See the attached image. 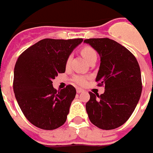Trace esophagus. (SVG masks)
<instances>
[{
	"label": "esophagus",
	"mask_w": 153,
	"mask_h": 153,
	"mask_svg": "<svg viewBox=\"0 0 153 153\" xmlns=\"http://www.w3.org/2000/svg\"><path fill=\"white\" fill-rule=\"evenodd\" d=\"M83 92H84V90H83V89L76 88V93H83Z\"/></svg>",
	"instance_id": "1"
}]
</instances>
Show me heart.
Here are the masks:
<instances>
[{"label": "heart", "instance_id": "b5f03b06", "mask_svg": "<svg viewBox=\"0 0 153 153\" xmlns=\"http://www.w3.org/2000/svg\"><path fill=\"white\" fill-rule=\"evenodd\" d=\"M81 54L83 55V57H84L88 62H90L92 59H93V58L97 57V53L95 52V51H94L91 47H88V46L82 48V50H81ZM69 62H70V58L67 59V64H68ZM86 79H87V77H86V76L81 75L75 76L74 77V82H75L76 84L80 85V86H83V85H84L85 83H86Z\"/></svg>", "mask_w": 153, "mask_h": 153}]
</instances>
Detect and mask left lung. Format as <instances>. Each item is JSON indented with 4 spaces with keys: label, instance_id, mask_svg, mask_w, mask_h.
<instances>
[{
    "label": "left lung",
    "instance_id": "left-lung-1",
    "mask_svg": "<svg viewBox=\"0 0 153 153\" xmlns=\"http://www.w3.org/2000/svg\"><path fill=\"white\" fill-rule=\"evenodd\" d=\"M100 57L96 81L105 85L99 96L90 92L86 109L90 122L100 129L118 128L129 120L142 93L141 72L132 53L109 38L86 39Z\"/></svg>",
    "mask_w": 153,
    "mask_h": 153
}]
</instances>
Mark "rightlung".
<instances>
[{
	"label": "right lung",
	"mask_w": 153,
	"mask_h": 153,
	"mask_svg": "<svg viewBox=\"0 0 153 153\" xmlns=\"http://www.w3.org/2000/svg\"><path fill=\"white\" fill-rule=\"evenodd\" d=\"M83 39H44L20 55L13 71V92L21 111L35 126L52 130L64 124L76 96L72 85L56 90L53 79L66 70L67 59Z\"/></svg>",
	"instance_id": "add662e5"
}]
</instances>
